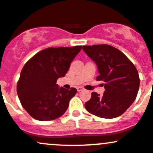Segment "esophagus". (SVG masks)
<instances>
[{
    "instance_id": "esophagus-1",
    "label": "esophagus",
    "mask_w": 153,
    "mask_h": 153,
    "mask_svg": "<svg viewBox=\"0 0 153 153\" xmlns=\"http://www.w3.org/2000/svg\"><path fill=\"white\" fill-rule=\"evenodd\" d=\"M84 88L81 87V86H78V87H77V90H78V92H81V91H83L84 90Z\"/></svg>"
}]
</instances>
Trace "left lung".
<instances>
[{
    "label": "left lung",
    "mask_w": 153,
    "mask_h": 153,
    "mask_svg": "<svg viewBox=\"0 0 153 153\" xmlns=\"http://www.w3.org/2000/svg\"><path fill=\"white\" fill-rule=\"evenodd\" d=\"M86 55L98 66L97 81L104 82V95L92 92L85 108L102 118L120 116L134 102L140 85L138 72L132 61L116 48L107 44L83 46Z\"/></svg>",
    "instance_id": "1"
}]
</instances>
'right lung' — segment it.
<instances>
[{"instance_id": "obj_1", "label": "right lung", "mask_w": 153, "mask_h": 153, "mask_svg": "<svg viewBox=\"0 0 153 153\" xmlns=\"http://www.w3.org/2000/svg\"><path fill=\"white\" fill-rule=\"evenodd\" d=\"M82 46L49 47L40 51L25 64L17 84V93L26 111L38 121H52L67 111L77 89L56 84L64 77Z\"/></svg>"}]
</instances>
